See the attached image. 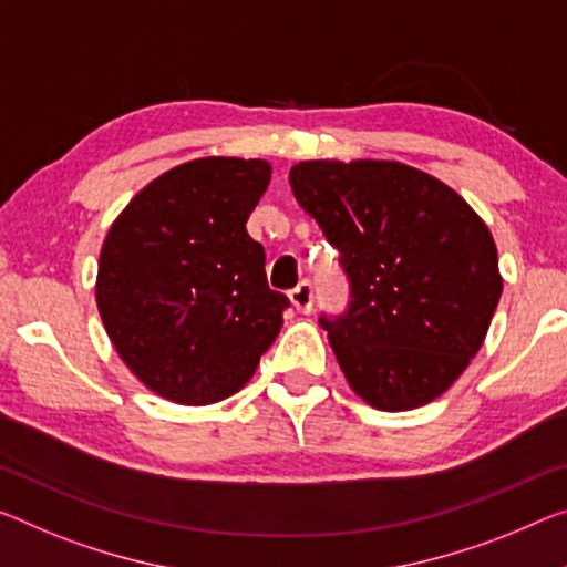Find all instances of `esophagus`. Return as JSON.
Masks as SVG:
<instances>
[{"label": "esophagus", "mask_w": 567, "mask_h": 567, "mask_svg": "<svg viewBox=\"0 0 567 567\" xmlns=\"http://www.w3.org/2000/svg\"><path fill=\"white\" fill-rule=\"evenodd\" d=\"M289 299L296 307V311L309 313L311 307H313V286L309 281H301L299 286H296V289L289 291Z\"/></svg>", "instance_id": "34e87169"}]
</instances>
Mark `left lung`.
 I'll return each instance as SVG.
<instances>
[{"mask_svg": "<svg viewBox=\"0 0 567 567\" xmlns=\"http://www.w3.org/2000/svg\"><path fill=\"white\" fill-rule=\"evenodd\" d=\"M296 203L350 278V309L321 317L347 382L378 411L431 403L484 344L502 296L486 223L441 179L385 159L293 164Z\"/></svg>", "mask_w": 567, "mask_h": 567, "instance_id": "1", "label": "left lung"}]
</instances>
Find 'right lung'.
Returning <instances> with one entry per match:
<instances>
[{"label":"right lung","instance_id":"right-lung-1","mask_svg":"<svg viewBox=\"0 0 567 567\" xmlns=\"http://www.w3.org/2000/svg\"><path fill=\"white\" fill-rule=\"evenodd\" d=\"M266 159L205 156L150 182L103 240L95 303L121 360L152 393L210 405L254 378L289 299L268 289L246 223Z\"/></svg>","mask_w":567,"mask_h":567}]
</instances>
